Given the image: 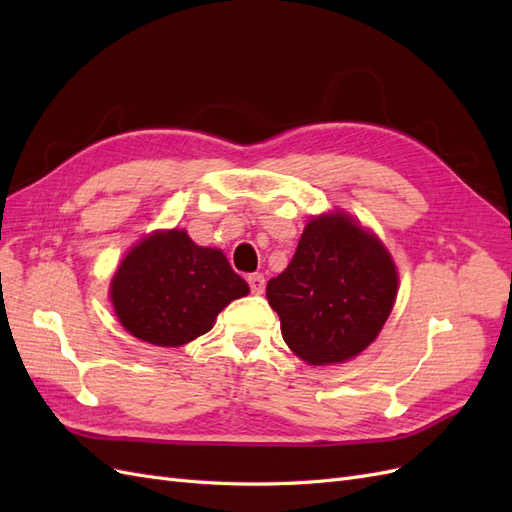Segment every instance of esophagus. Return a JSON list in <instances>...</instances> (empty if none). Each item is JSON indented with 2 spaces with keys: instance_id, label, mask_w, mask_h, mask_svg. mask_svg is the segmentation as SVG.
<instances>
[{
  "instance_id": "obj_1",
  "label": "esophagus",
  "mask_w": 512,
  "mask_h": 512,
  "mask_svg": "<svg viewBox=\"0 0 512 512\" xmlns=\"http://www.w3.org/2000/svg\"><path fill=\"white\" fill-rule=\"evenodd\" d=\"M247 284H250V290H252L254 294H262V292H265V277H262L260 273L247 275Z\"/></svg>"
}]
</instances>
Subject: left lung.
Masks as SVG:
<instances>
[{
  "label": "left lung",
  "mask_w": 512,
  "mask_h": 512,
  "mask_svg": "<svg viewBox=\"0 0 512 512\" xmlns=\"http://www.w3.org/2000/svg\"><path fill=\"white\" fill-rule=\"evenodd\" d=\"M395 297L391 254L342 211L309 220L290 265L267 284L284 342L309 365L361 354L382 331Z\"/></svg>",
  "instance_id": "1"
}]
</instances>
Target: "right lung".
Instances as JSON below:
<instances>
[{
    "instance_id": "obj_1",
    "label": "right lung",
    "mask_w": 512,
    "mask_h": 512,
    "mask_svg": "<svg viewBox=\"0 0 512 512\" xmlns=\"http://www.w3.org/2000/svg\"><path fill=\"white\" fill-rule=\"evenodd\" d=\"M250 286L222 250L196 245L185 230H158L138 241L111 282L115 314L141 342L177 348L213 329L222 309Z\"/></svg>"
}]
</instances>
